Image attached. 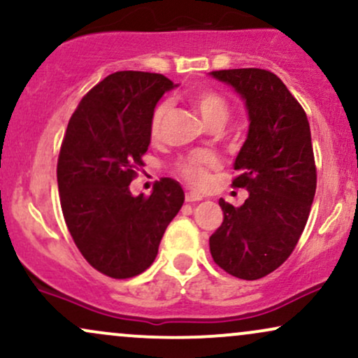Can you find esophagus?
<instances>
[{
    "instance_id": "obj_1",
    "label": "esophagus",
    "mask_w": 358,
    "mask_h": 358,
    "mask_svg": "<svg viewBox=\"0 0 358 358\" xmlns=\"http://www.w3.org/2000/svg\"><path fill=\"white\" fill-rule=\"evenodd\" d=\"M200 200H203V195H201L200 192L190 190L185 193V201H188V203H193V201H200Z\"/></svg>"
}]
</instances>
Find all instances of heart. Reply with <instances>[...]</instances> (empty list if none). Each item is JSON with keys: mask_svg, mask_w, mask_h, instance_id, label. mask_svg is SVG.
Returning <instances> with one entry per match:
<instances>
[{"mask_svg": "<svg viewBox=\"0 0 358 358\" xmlns=\"http://www.w3.org/2000/svg\"><path fill=\"white\" fill-rule=\"evenodd\" d=\"M193 105L196 106L198 113H200L203 122L208 124L215 120H222L225 122L228 116V103L220 93L213 92V90H198L193 93ZM170 110V105L166 101L160 103L157 108L153 110L152 120H150V135L152 138H158L162 131L163 120ZM217 158L215 155L208 152H198L185 157L176 163V170L182 178L187 180L190 185L195 187H203L208 182V170L215 166Z\"/></svg>", "mask_w": 358, "mask_h": 358, "instance_id": "1", "label": "heart"}]
</instances>
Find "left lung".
Returning a JSON list of instances; mask_svg holds the SVG:
<instances>
[{
    "mask_svg": "<svg viewBox=\"0 0 358 358\" xmlns=\"http://www.w3.org/2000/svg\"><path fill=\"white\" fill-rule=\"evenodd\" d=\"M210 75L242 96L250 122L231 183L247 188L248 198L238 208L218 201L223 222L210 236V252L227 273L258 280L290 257L307 225L317 188L310 124L272 71L240 68Z\"/></svg>",
    "mask_w": 358,
    "mask_h": 358,
    "instance_id": "1",
    "label": "left lung"
}]
</instances>
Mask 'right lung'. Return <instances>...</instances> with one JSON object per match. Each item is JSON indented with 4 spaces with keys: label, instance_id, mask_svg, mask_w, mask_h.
I'll list each match as a JSON object with an SVG mask.
<instances>
[{
    "label": "right lung",
    "instance_id": "obj_1",
    "mask_svg": "<svg viewBox=\"0 0 358 358\" xmlns=\"http://www.w3.org/2000/svg\"><path fill=\"white\" fill-rule=\"evenodd\" d=\"M175 86L158 73H111L85 94L64 133L56 168L64 222L86 262L111 278H131L153 264L183 205L171 178L157 182L150 196L130 192L155 106Z\"/></svg>",
    "mask_w": 358,
    "mask_h": 358
}]
</instances>
